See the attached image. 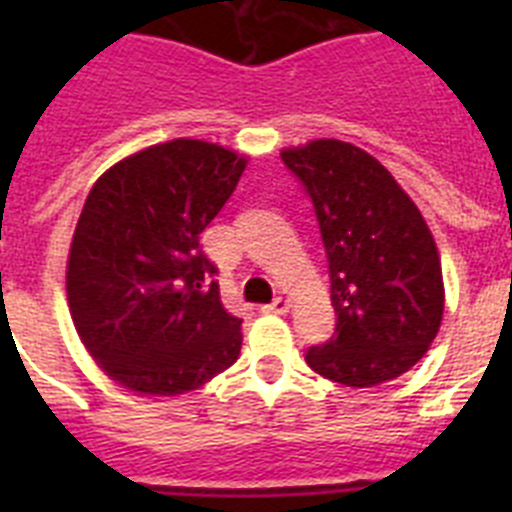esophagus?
Listing matches in <instances>:
<instances>
[{"mask_svg": "<svg viewBox=\"0 0 512 512\" xmlns=\"http://www.w3.org/2000/svg\"><path fill=\"white\" fill-rule=\"evenodd\" d=\"M264 312H269V315H284V312L289 310V300H284V297H277L274 302H269V305L261 307Z\"/></svg>", "mask_w": 512, "mask_h": 512, "instance_id": "34e87169", "label": "esophagus"}]
</instances>
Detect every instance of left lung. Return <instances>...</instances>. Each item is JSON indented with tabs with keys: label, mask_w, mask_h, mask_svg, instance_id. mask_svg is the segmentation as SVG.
<instances>
[{
	"label": "left lung",
	"mask_w": 512,
	"mask_h": 512,
	"mask_svg": "<svg viewBox=\"0 0 512 512\" xmlns=\"http://www.w3.org/2000/svg\"><path fill=\"white\" fill-rule=\"evenodd\" d=\"M315 207L330 277L336 333L310 346L312 372L346 387H374L420 361L443 318L436 241L395 176L343 140L282 151Z\"/></svg>",
	"instance_id": "8db88e82"
}]
</instances>
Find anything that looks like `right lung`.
Wrapping results in <instances>:
<instances>
[{"label":"right lung","instance_id":"1","mask_svg":"<svg viewBox=\"0 0 512 512\" xmlns=\"http://www.w3.org/2000/svg\"><path fill=\"white\" fill-rule=\"evenodd\" d=\"M246 158L176 138L122 158L89 192L71 241L66 295L81 343L117 384L174 397L241 354L200 233L230 200Z\"/></svg>","mask_w":512,"mask_h":512}]
</instances>
